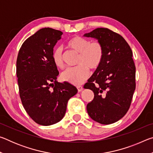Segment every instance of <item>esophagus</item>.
<instances>
[{
  "label": "esophagus",
  "mask_w": 153,
  "mask_h": 153,
  "mask_svg": "<svg viewBox=\"0 0 153 153\" xmlns=\"http://www.w3.org/2000/svg\"><path fill=\"white\" fill-rule=\"evenodd\" d=\"M77 90H78V92H81L83 90V87L81 86H77Z\"/></svg>",
  "instance_id": "1"
}]
</instances>
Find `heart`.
I'll list each match as a JSON object with an SVG mask.
<instances>
[{"instance_id":"heart-1","label":"heart","mask_w":153,"mask_h":153,"mask_svg":"<svg viewBox=\"0 0 153 153\" xmlns=\"http://www.w3.org/2000/svg\"><path fill=\"white\" fill-rule=\"evenodd\" d=\"M67 47L79 54L77 62L78 66L63 71L61 76V79L72 85L79 86L88 77L89 68L95 69L101 63L103 57L102 46L97 41L90 42L88 40L81 36H74L67 42ZM51 58L56 67L63 68V53L61 47L56 46L53 49Z\"/></svg>"}]
</instances>
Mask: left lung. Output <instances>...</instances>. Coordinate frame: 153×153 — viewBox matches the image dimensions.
I'll list each match as a JSON object with an SVG mask.
<instances>
[{
	"mask_svg": "<svg viewBox=\"0 0 153 153\" xmlns=\"http://www.w3.org/2000/svg\"><path fill=\"white\" fill-rule=\"evenodd\" d=\"M101 44V63L84 85L94 97L87 112L97 122L107 125L122 118L129 108L136 88L132 51L125 39L107 28H97L84 35Z\"/></svg>",
	"mask_w": 153,
	"mask_h": 153,
	"instance_id": "left-lung-1",
	"label": "left lung"
}]
</instances>
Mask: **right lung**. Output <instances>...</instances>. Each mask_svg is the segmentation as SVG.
Masks as SVG:
<instances>
[{"mask_svg": "<svg viewBox=\"0 0 153 153\" xmlns=\"http://www.w3.org/2000/svg\"><path fill=\"white\" fill-rule=\"evenodd\" d=\"M63 32L42 28L23 43L17 59L19 96L25 111L40 125L51 126L63 118L69 98L77 90L71 84L58 82L57 67L52 52Z\"/></svg>", "mask_w": 153, "mask_h": 153, "instance_id": "add662e5", "label": "right lung"}]
</instances>
